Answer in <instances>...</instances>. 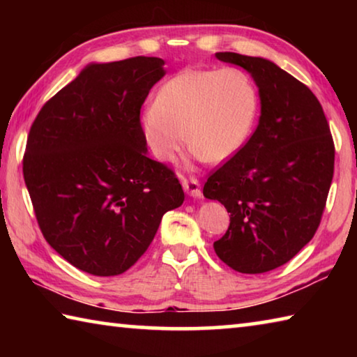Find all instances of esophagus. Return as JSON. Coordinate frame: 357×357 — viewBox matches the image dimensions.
Returning <instances> with one entry per match:
<instances>
[{
	"label": "esophagus",
	"instance_id": "esophagus-1",
	"mask_svg": "<svg viewBox=\"0 0 357 357\" xmlns=\"http://www.w3.org/2000/svg\"><path fill=\"white\" fill-rule=\"evenodd\" d=\"M183 187L187 195H190L193 198H200L202 197V187L200 183L195 178L190 179H183Z\"/></svg>",
	"mask_w": 357,
	"mask_h": 357
}]
</instances>
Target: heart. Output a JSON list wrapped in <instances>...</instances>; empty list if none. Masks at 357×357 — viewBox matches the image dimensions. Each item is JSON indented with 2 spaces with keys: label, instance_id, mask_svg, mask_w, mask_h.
Returning a JSON list of instances; mask_svg holds the SVG:
<instances>
[{
  "label": "heart",
  "instance_id": "heart-1",
  "mask_svg": "<svg viewBox=\"0 0 357 357\" xmlns=\"http://www.w3.org/2000/svg\"><path fill=\"white\" fill-rule=\"evenodd\" d=\"M257 110V88L244 70L189 68L159 88L140 129L157 160H173L185 138L192 157L219 164L243 148Z\"/></svg>",
  "mask_w": 357,
  "mask_h": 357
}]
</instances>
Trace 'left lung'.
Here are the masks:
<instances>
[{"mask_svg":"<svg viewBox=\"0 0 357 357\" xmlns=\"http://www.w3.org/2000/svg\"><path fill=\"white\" fill-rule=\"evenodd\" d=\"M215 58L249 72L261 112L249 142L203 187L229 213L214 250L238 273H268L315 234L334 176V142L315 94L275 63L231 52Z\"/></svg>","mask_w":357,"mask_h":357,"instance_id":"8db88e82","label":"left lung"}]
</instances>
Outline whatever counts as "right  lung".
<instances>
[{
    "instance_id": "add662e5",
    "label": "right lung",
    "mask_w": 357,
    "mask_h": 357,
    "mask_svg": "<svg viewBox=\"0 0 357 357\" xmlns=\"http://www.w3.org/2000/svg\"><path fill=\"white\" fill-rule=\"evenodd\" d=\"M160 58L91 63L42 107L23 178L47 243L84 273L110 277L137 263L184 192L148 157L140 108L165 75Z\"/></svg>"
}]
</instances>
